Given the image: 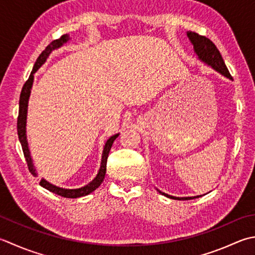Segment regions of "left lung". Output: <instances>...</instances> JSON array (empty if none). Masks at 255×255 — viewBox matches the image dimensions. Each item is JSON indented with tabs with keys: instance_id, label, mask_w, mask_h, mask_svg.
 <instances>
[{
	"instance_id": "obj_1",
	"label": "left lung",
	"mask_w": 255,
	"mask_h": 255,
	"mask_svg": "<svg viewBox=\"0 0 255 255\" xmlns=\"http://www.w3.org/2000/svg\"><path fill=\"white\" fill-rule=\"evenodd\" d=\"M187 36L189 38V41H190L192 44L193 51L196 53L199 61H201L202 63L208 65V66H210L212 69H214V71L218 72L219 74H221L222 76L233 81V78L230 75V73H229L226 64H224V61L220 52L218 51L217 46L210 41V39L204 36H201V35H199L194 32H187ZM158 192L161 193L164 197L173 199V200H192V199L202 197V196L173 197V196H170V194L161 192L160 190H158Z\"/></svg>"
}]
</instances>
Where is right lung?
Returning a JSON list of instances; mask_svg holds the SVG:
<instances>
[{
	"label": "right lung",
	"instance_id": "add662e5",
	"mask_svg": "<svg viewBox=\"0 0 255 255\" xmlns=\"http://www.w3.org/2000/svg\"><path fill=\"white\" fill-rule=\"evenodd\" d=\"M71 37H69L68 34H65L61 38L55 39L48 46L44 49V51L39 55L38 58L36 59V62L34 64L33 71L29 75V77L27 79V82L24 84V86L22 88L21 92V96H19V109H18V117H17V134H18V139L19 142L22 144V149L24 152V157L26 159L27 162V167L28 170L31 172L34 177H37V171L35 169V166L33 163V159L31 156V151H29L28 148V141H27V136H26V119H27V108H28V99L29 96H31V91H32V86H33V82H34V74L36 73L39 68L42 67V65L45 64V62L47 61V58L49 55L55 49L61 48L64 44H66ZM119 136V133L114 134V136L109 137L107 139L106 143L104 146V150L102 154V161H101V167H99V170L91 182H88L87 184H85L84 187L81 188H76V189H66V188H62V187H57L55 184L48 182L46 179H42L39 184L43 188L46 189V190L51 191L55 194H58V196L64 197V198H79V197H85L87 194L92 193L93 191L96 190V189L101 186L102 182L105 179V174H106V163H107V158L109 151H111V148L113 146V143L115 141V139Z\"/></svg>",
	"mask_w": 255,
	"mask_h": 255
}]
</instances>
